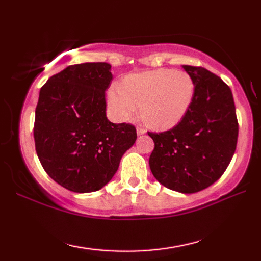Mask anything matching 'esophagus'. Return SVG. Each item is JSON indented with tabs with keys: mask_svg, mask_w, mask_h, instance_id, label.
Masks as SVG:
<instances>
[{
	"mask_svg": "<svg viewBox=\"0 0 261 261\" xmlns=\"http://www.w3.org/2000/svg\"><path fill=\"white\" fill-rule=\"evenodd\" d=\"M145 132H146V130L143 129V127H137V135H138V136L144 135Z\"/></svg>",
	"mask_w": 261,
	"mask_h": 261,
	"instance_id": "34e87169",
	"label": "esophagus"
}]
</instances>
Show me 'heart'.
I'll list each match as a JSON object with an SVG mask.
<instances>
[{"label": "heart", "mask_w": 261, "mask_h": 261, "mask_svg": "<svg viewBox=\"0 0 261 261\" xmlns=\"http://www.w3.org/2000/svg\"><path fill=\"white\" fill-rule=\"evenodd\" d=\"M194 83L184 71L159 69L131 74L121 87L107 92V101L118 120L125 121L137 113L147 124L158 130L171 129L180 123L191 107Z\"/></svg>", "instance_id": "obj_1"}]
</instances>
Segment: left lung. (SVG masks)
Here are the masks:
<instances>
[{
    "mask_svg": "<svg viewBox=\"0 0 261 261\" xmlns=\"http://www.w3.org/2000/svg\"><path fill=\"white\" fill-rule=\"evenodd\" d=\"M194 83L188 114L173 129L155 134L149 168L166 187L182 193L201 191L226 171L238 137L230 87L201 67L183 65Z\"/></svg>",
    "mask_w": 261,
    "mask_h": 261,
    "instance_id": "left-lung-1",
    "label": "left lung"
}]
</instances>
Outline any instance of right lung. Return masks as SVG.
Here are the masks:
<instances>
[{
	"label": "right lung",
	"instance_id": "1",
	"mask_svg": "<svg viewBox=\"0 0 261 261\" xmlns=\"http://www.w3.org/2000/svg\"><path fill=\"white\" fill-rule=\"evenodd\" d=\"M105 62L69 65L41 87L34 121L39 160L49 177L72 192L103 188L137 139L130 123L106 116L113 74Z\"/></svg>",
	"mask_w": 261,
	"mask_h": 261
}]
</instances>
